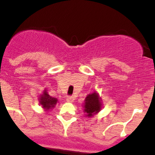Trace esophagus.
Wrapping results in <instances>:
<instances>
[{
  "instance_id": "obj_1",
  "label": "esophagus",
  "mask_w": 155,
  "mask_h": 155,
  "mask_svg": "<svg viewBox=\"0 0 155 155\" xmlns=\"http://www.w3.org/2000/svg\"><path fill=\"white\" fill-rule=\"evenodd\" d=\"M67 102H74L75 100V97L74 96H68L67 97Z\"/></svg>"
}]
</instances>
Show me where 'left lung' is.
I'll return each mask as SVG.
<instances>
[{
  "label": "left lung",
  "instance_id": "1",
  "mask_svg": "<svg viewBox=\"0 0 155 155\" xmlns=\"http://www.w3.org/2000/svg\"><path fill=\"white\" fill-rule=\"evenodd\" d=\"M102 101L99 94L96 91L87 94L83 105L84 113H85L84 116L90 118L99 113L102 108Z\"/></svg>",
  "mask_w": 155,
  "mask_h": 155
}]
</instances>
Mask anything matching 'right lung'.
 Listing matches in <instances>:
<instances>
[{
    "label": "right lung",
    "mask_w": 155,
    "mask_h": 155,
    "mask_svg": "<svg viewBox=\"0 0 155 155\" xmlns=\"http://www.w3.org/2000/svg\"><path fill=\"white\" fill-rule=\"evenodd\" d=\"M39 105L42 106V109L47 112V111L53 109L55 107V105L58 102V99L57 98H53V97L50 96V94H48L47 90L45 89L42 91V94L39 95Z\"/></svg>",
    "instance_id": "obj_1"
}]
</instances>
